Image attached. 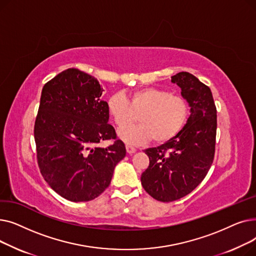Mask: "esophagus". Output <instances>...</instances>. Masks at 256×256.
Returning <instances> with one entry per match:
<instances>
[{
    "mask_svg": "<svg viewBox=\"0 0 256 256\" xmlns=\"http://www.w3.org/2000/svg\"><path fill=\"white\" fill-rule=\"evenodd\" d=\"M126 148L128 154H130L136 152V148H135V147H132V146L130 145V144H126Z\"/></svg>",
    "mask_w": 256,
    "mask_h": 256,
    "instance_id": "1",
    "label": "esophagus"
}]
</instances>
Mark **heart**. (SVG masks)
<instances>
[{
  "instance_id": "obj_1",
  "label": "heart",
  "mask_w": 256,
  "mask_h": 256,
  "mask_svg": "<svg viewBox=\"0 0 256 256\" xmlns=\"http://www.w3.org/2000/svg\"><path fill=\"white\" fill-rule=\"evenodd\" d=\"M106 110L113 122L121 128L119 138L132 145L145 144L152 139L156 144L166 143L178 135L189 118L186 100L154 87L134 91L128 100L122 93H115L108 100ZM138 116L141 125L125 126Z\"/></svg>"
}]
</instances>
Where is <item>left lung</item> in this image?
<instances>
[{
    "instance_id": "1",
    "label": "left lung",
    "mask_w": 256,
    "mask_h": 256,
    "mask_svg": "<svg viewBox=\"0 0 256 256\" xmlns=\"http://www.w3.org/2000/svg\"><path fill=\"white\" fill-rule=\"evenodd\" d=\"M191 106V115L178 135L165 144L147 148L150 166L141 176L152 198L170 202L191 193L212 164L217 134V109L208 86L182 72L172 76Z\"/></svg>"
}]
</instances>
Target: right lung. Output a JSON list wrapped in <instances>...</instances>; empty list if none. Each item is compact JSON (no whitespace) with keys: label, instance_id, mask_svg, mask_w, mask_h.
I'll list each match as a JSON object with an SVG mask.
<instances>
[{"label":"right lung","instance_id":"right-lung-1","mask_svg":"<svg viewBox=\"0 0 256 256\" xmlns=\"http://www.w3.org/2000/svg\"><path fill=\"white\" fill-rule=\"evenodd\" d=\"M98 78L68 68L42 88L34 126L37 163L52 189L74 202L89 201L109 186L124 143L108 124ZM104 140L114 143L102 149Z\"/></svg>","mask_w":256,"mask_h":256}]
</instances>
